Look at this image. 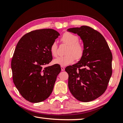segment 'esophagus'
<instances>
[{
    "mask_svg": "<svg viewBox=\"0 0 123 123\" xmlns=\"http://www.w3.org/2000/svg\"><path fill=\"white\" fill-rule=\"evenodd\" d=\"M61 70H62V71H64V70H65L64 67L61 66Z\"/></svg>",
    "mask_w": 123,
    "mask_h": 123,
    "instance_id": "obj_1",
    "label": "esophagus"
}]
</instances>
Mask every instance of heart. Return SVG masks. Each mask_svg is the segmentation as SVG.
I'll return each instance as SVG.
<instances>
[{
	"instance_id": "1",
	"label": "heart",
	"mask_w": 123,
	"mask_h": 123,
	"mask_svg": "<svg viewBox=\"0 0 123 123\" xmlns=\"http://www.w3.org/2000/svg\"><path fill=\"white\" fill-rule=\"evenodd\" d=\"M61 41L68 45L66 51V55L60 56L54 60L55 64L61 66H67L72 63L74 59L80 60L84 53V48L82 44L79 42V37L74 34L69 32L64 33L61 38ZM50 52L52 56L57 55V45L55 42L52 43L50 46Z\"/></svg>"
}]
</instances>
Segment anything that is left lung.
<instances>
[{
  "label": "left lung",
  "instance_id": "left-lung-1",
  "mask_svg": "<svg viewBox=\"0 0 123 123\" xmlns=\"http://www.w3.org/2000/svg\"><path fill=\"white\" fill-rule=\"evenodd\" d=\"M83 43L84 53L76 64L66 67L70 91L77 100L92 101L106 91L112 74L113 56L105 38L87 26L70 28Z\"/></svg>",
  "mask_w": 123,
  "mask_h": 123
}]
</instances>
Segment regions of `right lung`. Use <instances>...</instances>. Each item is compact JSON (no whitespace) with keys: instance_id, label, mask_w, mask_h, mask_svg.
<instances>
[{"instance_id":"obj_1","label":"right lung","mask_w":123,"mask_h":123,"mask_svg":"<svg viewBox=\"0 0 123 123\" xmlns=\"http://www.w3.org/2000/svg\"><path fill=\"white\" fill-rule=\"evenodd\" d=\"M59 35L49 28L33 31L16 46L11 62L13 82L23 97L31 103L45 100L53 91L61 67L44 66L52 60L50 46Z\"/></svg>"}]
</instances>
